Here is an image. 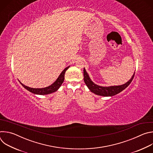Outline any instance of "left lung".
Wrapping results in <instances>:
<instances>
[{
	"label": "left lung",
	"instance_id": "left-lung-1",
	"mask_svg": "<svg viewBox=\"0 0 153 153\" xmlns=\"http://www.w3.org/2000/svg\"><path fill=\"white\" fill-rule=\"evenodd\" d=\"M83 77H84L83 79H84L85 84L87 86H88V88L90 89V90L91 92L94 93L97 95L102 96H113L120 93L122 91L125 89L126 87L131 83V82H132L134 77V74L132 78L128 82H126V83L122 85L108 86V87L100 86L94 83L91 80L88 74L86 72V70L85 68L83 69Z\"/></svg>",
	"mask_w": 153,
	"mask_h": 153
}]
</instances>
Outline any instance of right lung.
<instances>
[{"label":"right lung","mask_w":153,"mask_h":153,"mask_svg":"<svg viewBox=\"0 0 153 153\" xmlns=\"http://www.w3.org/2000/svg\"><path fill=\"white\" fill-rule=\"evenodd\" d=\"M69 68V67H67L65 68L60 74V76H59L58 79H57V80L53 83L51 85L46 87V88H30V87L27 86L25 85H24V84L22 83L21 82H20L21 83V85H22L25 88H26L27 90L30 91V92L34 93V94H40V95H44V94H50L52 93H54L55 91H56L59 88V87L61 86V85L62 84V83L64 81V79H65V71H66L68 68Z\"/></svg>","instance_id":"1"}]
</instances>
